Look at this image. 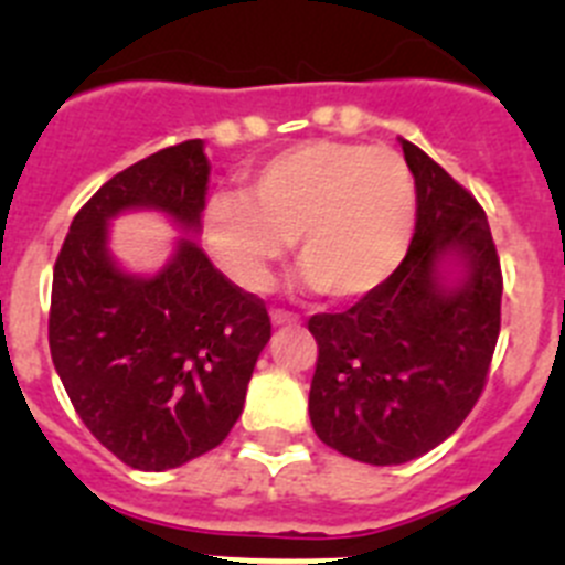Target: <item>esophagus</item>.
<instances>
[{
    "instance_id": "1",
    "label": "esophagus",
    "mask_w": 565,
    "mask_h": 565,
    "mask_svg": "<svg viewBox=\"0 0 565 565\" xmlns=\"http://www.w3.org/2000/svg\"><path fill=\"white\" fill-rule=\"evenodd\" d=\"M271 322H274V326H291V322H297V317H294L291 311L274 308V311H271Z\"/></svg>"
}]
</instances>
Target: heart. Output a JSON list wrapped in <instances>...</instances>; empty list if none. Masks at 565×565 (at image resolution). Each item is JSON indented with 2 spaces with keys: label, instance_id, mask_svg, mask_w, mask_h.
<instances>
[{
  "label": "heart",
  "instance_id": "b5f03b06",
  "mask_svg": "<svg viewBox=\"0 0 565 565\" xmlns=\"http://www.w3.org/2000/svg\"><path fill=\"white\" fill-rule=\"evenodd\" d=\"M416 226V183L393 149L306 141L259 163L248 183L217 192L203 243L246 291H263L297 237L302 282L337 299L391 279Z\"/></svg>",
  "mask_w": 565,
  "mask_h": 565
}]
</instances>
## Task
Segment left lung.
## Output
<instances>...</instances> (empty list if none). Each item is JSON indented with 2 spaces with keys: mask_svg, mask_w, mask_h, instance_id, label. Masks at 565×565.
<instances>
[{
  "mask_svg": "<svg viewBox=\"0 0 565 565\" xmlns=\"http://www.w3.org/2000/svg\"><path fill=\"white\" fill-rule=\"evenodd\" d=\"M416 232L402 266L342 313H313V433L391 467L450 438L481 398L501 333V259L481 203L416 143Z\"/></svg>",
  "mask_w": 565,
  "mask_h": 565,
  "instance_id": "obj_1",
  "label": "left lung"
}]
</instances>
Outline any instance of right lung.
<instances>
[{
	"instance_id": "obj_1",
	"label": "right lung",
	"mask_w": 565,
	"mask_h": 565,
	"mask_svg": "<svg viewBox=\"0 0 565 565\" xmlns=\"http://www.w3.org/2000/svg\"><path fill=\"white\" fill-rule=\"evenodd\" d=\"M206 183L201 138L132 163L73 217L53 268L58 379L87 430L143 472L181 467L228 436L271 339L263 299L223 277L194 239H178L152 277L127 274L109 254V221L132 209L201 232Z\"/></svg>"
}]
</instances>
